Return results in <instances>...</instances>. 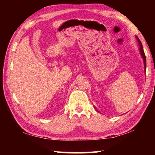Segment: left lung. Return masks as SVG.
Returning a JSON list of instances; mask_svg holds the SVG:
<instances>
[{
	"label": "left lung",
	"instance_id": "obj_1",
	"mask_svg": "<svg viewBox=\"0 0 155 155\" xmlns=\"http://www.w3.org/2000/svg\"><path fill=\"white\" fill-rule=\"evenodd\" d=\"M136 38H137V40L139 42V46H140V53H141V55L142 57L143 60V64H144V70H145L146 72V56H145V53H144V51H143V46H142V44L141 43V41L140 40V39H139L137 37H136Z\"/></svg>",
	"mask_w": 155,
	"mask_h": 155
}]
</instances>
